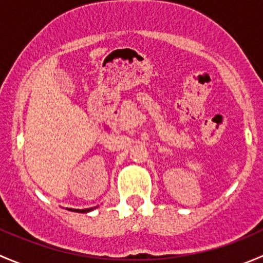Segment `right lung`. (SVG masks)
Masks as SVG:
<instances>
[{"mask_svg":"<svg viewBox=\"0 0 263 263\" xmlns=\"http://www.w3.org/2000/svg\"><path fill=\"white\" fill-rule=\"evenodd\" d=\"M71 211H75V213H89V211L94 210V208L91 209H85V210H79V209H70Z\"/></svg>","mask_w":263,"mask_h":263,"instance_id":"obj_1","label":"right lung"}]
</instances>
